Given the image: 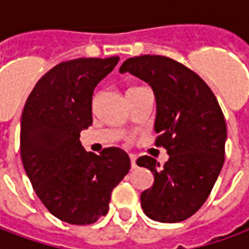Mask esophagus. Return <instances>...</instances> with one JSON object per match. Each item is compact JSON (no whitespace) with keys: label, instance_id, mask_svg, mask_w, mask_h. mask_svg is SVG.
I'll return each instance as SVG.
<instances>
[{"label":"esophagus","instance_id":"34e87169","mask_svg":"<svg viewBox=\"0 0 249 249\" xmlns=\"http://www.w3.org/2000/svg\"><path fill=\"white\" fill-rule=\"evenodd\" d=\"M130 165H132V168H137V164H136V160H137V157L135 156V155H130Z\"/></svg>","mask_w":249,"mask_h":249}]
</instances>
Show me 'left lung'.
Here are the masks:
<instances>
[{
	"label": "left lung",
	"mask_w": 249,
	"mask_h": 249,
	"mask_svg": "<svg viewBox=\"0 0 249 249\" xmlns=\"http://www.w3.org/2000/svg\"><path fill=\"white\" fill-rule=\"evenodd\" d=\"M146 82L156 98V145L169 159L160 164L149 156L137 160L155 178L141 193V207L152 220L178 223L191 217L205 203L224 164L227 125L219 103L200 77L164 56L128 58L120 73Z\"/></svg>",
	"instance_id": "8db88e82"
}]
</instances>
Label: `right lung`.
<instances>
[{"label": "right lung", "instance_id": "obj_1", "mask_svg": "<svg viewBox=\"0 0 249 249\" xmlns=\"http://www.w3.org/2000/svg\"><path fill=\"white\" fill-rule=\"evenodd\" d=\"M119 57L61 62L36 84L21 117V159L35 192L65 223L92 224L108 213L113 188L129 172L120 148L84 149L81 130L93 123L94 88Z\"/></svg>", "mask_w": 249, "mask_h": 249}]
</instances>
